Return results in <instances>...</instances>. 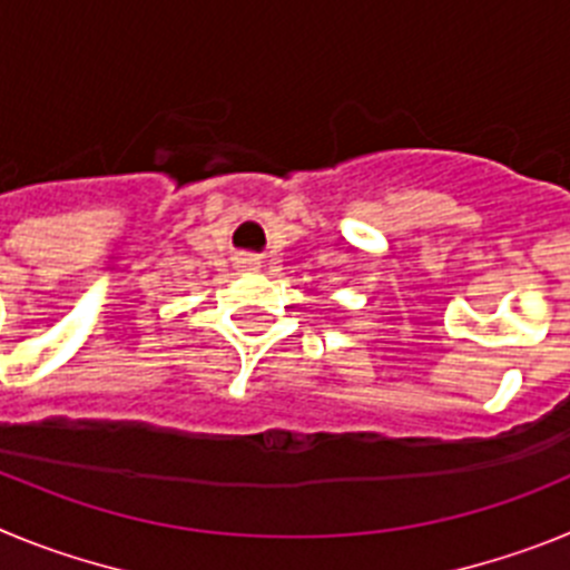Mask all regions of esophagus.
I'll use <instances>...</instances> for the list:
<instances>
[{
	"mask_svg": "<svg viewBox=\"0 0 570 570\" xmlns=\"http://www.w3.org/2000/svg\"><path fill=\"white\" fill-rule=\"evenodd\" d=\"M236 265H239L242 271H259L262 268V262L254 259V256H239V259H236Z\"/></svg>",
	"mask_w": 570,
	"mask_h": 570,
	"instance_id": "34e87169",
	"label": "esophagus"
}]
</instances>
